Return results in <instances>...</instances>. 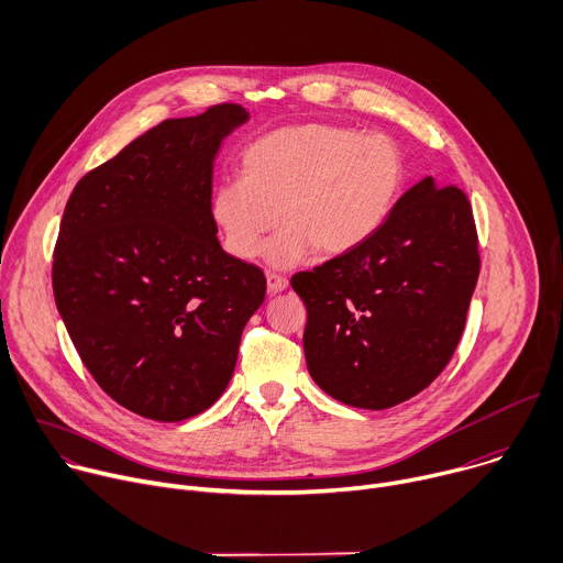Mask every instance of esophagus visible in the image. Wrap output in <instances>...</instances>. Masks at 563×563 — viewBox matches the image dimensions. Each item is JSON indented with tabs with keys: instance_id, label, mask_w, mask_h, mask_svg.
Listing matches in <instances>:
<instances>
[{
	"instance_id": "1",
	"label": "esophagus",
	"mask_w": 563,
	"mask_h": 563,
	"mask_svg": "<svg viewBox=\"0 0 563 563\" xmlns=\"http://www.w3.org/2000/svg\"><path fill=\"white\" fill-rule=\"evenodd\" d=\"M266 282H268V292L271 295H277V292L288 288V279L277 275V273H266Z\"/></svg>"
}]
</instances>
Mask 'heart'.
Segmentation results:
<instances>
[{
    "mask_svg": "<svg viewBox=\"0 0 563 563\" xmlns=\"http://www.w3.org/2000/svg\"><path fill=\"white\" fill-rule=\"evenodd\" d=\"M242 177L221 179L210 195V219L238 260H255L266 238L275 266H292L312 249L325 257L366 244L390 217L404 184L406 155L386 133L336 124H295L251 142Z\"/></svg>",
    "mask_w": 563,
    "mask_h": 563,
    "instance_id": "1",
    "label": "heart"
}]
</instances>
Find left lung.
Wrapping results in <instances>:
<instances>
[{
	"label": "left lung",
	"mask_w": 563,
	"mask_h": 563,
	"mask_svg": "<svg viewBox=\"0 0 563 563\" xmlns=\"http://www.w3.org/2000/svg\"><path fill=\"white\" fill-rule=\"evenodd\" d=\"M479 277L473 206L423 177L360 249L297 273L310 377L336 401L384 410L451 362Z\"/></svg>",
	"instance_id": "left-lung-1"
}]
</instances>
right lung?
<instances>
[{
  "mask_svg": "<svg viewBox=\"0 0 563 563\" xmlns=\"http://www.w3.org/2000/svg\"><path fill=\"white\" fill-rule=\"evenodd\" d=\"M244 122L240 103H214L157 124L77 181L59 223L57 310L99 388L146 419L221 397L266 297L262 268L223 253L210 219L212 159Z\"/></svg>",
  "mask_w": 563,
  "mask_h": 563,
  "instance_id": "obj_1",
  "label": "right lung"
}]
</instances>
